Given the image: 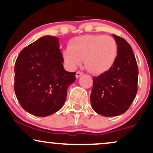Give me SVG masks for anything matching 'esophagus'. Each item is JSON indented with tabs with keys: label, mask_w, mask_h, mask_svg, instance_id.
Instances as JSON below:
<instances>
[{
	"label": "esophagus",
	"mask_w": 153,
	"mask_h": 153,
	"mask_svg": "<svg viewBox=\"0 0 153 153\" xmlns=\"http://www.w3.org/2000/svg\"><path fill=\"white\" fill-rule=\"evenodd\" d=\"M83 74V73H82V72H80V71H78L76 73V75H75V77H76V78H80V76H81V75Z\"/></svg>",
	"instance_id": "1"
}]
</instances>
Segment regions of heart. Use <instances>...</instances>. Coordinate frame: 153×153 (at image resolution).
Returning a JSON list of instances; mask_svg holds the SVG:
<instances>
[{"label": "heart", "instance_id": "obj_1", "mask_svg": "<svg viewBox=\"0 0 153 153\" xmlns=\"http://www.w3.org/2000/svg\"><path fill=\"white\" fill-rule=\"evenodd\" d=\"M62 54L65 62L71 68H76L84 60L87 70L101 74L109 71L114 65L118 48L111 36L84 35L73 39Z\"/></svg>", "mask_w": 153, "mask_h": 153}]
</instances>
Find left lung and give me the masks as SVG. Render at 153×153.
Instances as JSON below:
<instances>
[{"label":"left lung","instance_id":"left-lung-1","mask_svg":"<svg viewBox=\"0 0 153 153\" xmlns=\"http://www.w3.org/2000/svg\"><path fill=\"white\" fill-rule=\"evenodd\" d=\"M118 54L113 67L98 77H93L91 106L103 117L124 114L137 92L138 68L134 54L125 39L113 34Z\"/></svg>","mask_w":153,"mask_h":153}]
</instances>
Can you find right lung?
<instances>
[{"mask_svg": "<svg viewBox=\"0 0 153 153\" xmlns=\"http://www.w3.org/2000/svg\"><path fill=\"white\" fill-rule=\"evenodd\" d=\"M59 39L45 36L21 51L15 63L14 91L26 111L47 117L62 108L76 73L63 68Z\"/></svg>", "mask_w": 153, "mask_h": 153, "instance_id": "obj_1", "label": "right lung"}]
</instances>
